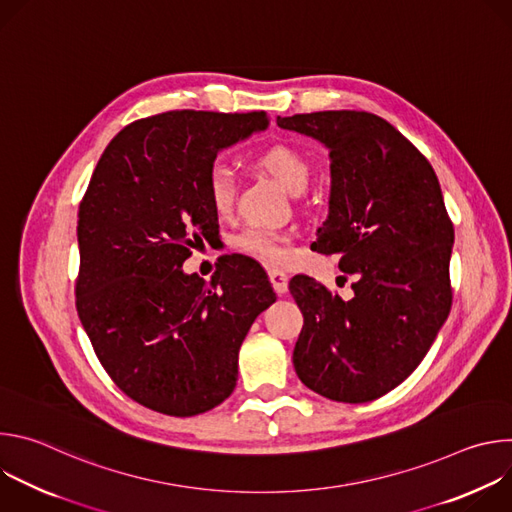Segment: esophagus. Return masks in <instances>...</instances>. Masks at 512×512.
Segmentation results:
<instances>
[{
    "label": "esophagus",
    "mask_w": 512,
    "mask_h": 512,
    "mask_svg": "<svg viewBox=\"0 0 512 512\" xmlns=\"http://www.w3.org/2000/svg\"><path fill=\"white\" fill-rule=\"evenodd\" d=\"M267 275H269L271 285H273V289L277 291L279 296L287 294V281H289V277H287L285 271H281V269H269Z\"/></svg>",
    "instance_id": "1"
}]
</instances>
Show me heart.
<instances>
[{
	"label": "heart",
	"mask_w": 512,
	"mask_h": 512,
	"mask_svg": "<svg viewBox=\"0 0 512 512\" xmlns=\"http://www.w3.org/2000/svg\"><path fill=\"white\" fill-rule=\"evenodd\" d=\"M255 164L259 170L269 174L275 182H279L289 194L294 196L302 194L310 184V176H312L310 162L302 152L291 148V145H283V143L271 145V148L257 154ZM206 190H208L210 204L218 214H227L233 208L237 184H235L233 172L227 166L214 164L210 168L206 178ZM233 245L239 253L271 265L285 263L291 257V239L285 233L251 227V229H245L241 235H237Z\"/></svg>",
	"instance_id": "heart-1"
}]
</instances>
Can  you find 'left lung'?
<instances>
[{"instance_id":"8db88e82","label":"left lung","mask_w":512,"mask_h":512,"mask_svg":"<svg viewBox=\"0 0 512 512\" xmlns=\"http://www.w3.org/2000/svg\"><path fill=\"white\" fill-rule=\"evenodd\" d=\"M330 152L328 218L312 249L354 277L342 300L308 275L289 291L304 314L294 348L300 381L340 403H369L401 385L452 308L454 227L440 182L415 145L367 111L277 117Z\"/></svg>"}]
</instances>
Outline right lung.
<instances>
[{
    "mask_svg": "<svg viewBox=\"0 0 512 512\" xmlns=\"http://www.w3.org/2000/svg\"><path fill=\"white\" fill-rule=\"evenodd\" d=\"M265 111H168L123 127L79 208L77 310L113 383L139 405L192 417L237 385L239 348L275 302L259 265L227 257L184 273L218 235L206 178L221 150L267 129Z\"/></svg>",
    "mask_w": 512,
    "mask_h": 512,
    "instance_id": "add662e5",
    "label": "right lung"
}]
</instances>
